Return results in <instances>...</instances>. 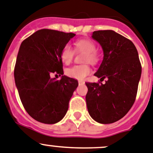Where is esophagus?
Here are the masks:
<instances>
[{"label": "esophagus", "instance_id": "34e87169", "mask_svg": "<svg viewBox=\"0 0 153 153\" xmlns=\"http://www.w3.org/2000/svg\"><path fill=\"white\" fill-rule=\"evenodd\" d=\"M78 85H85V81H78Z\"/></svg>", "mask_w": 153, "mask_h": 153}]
</instances>
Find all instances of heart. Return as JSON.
Wrapping results in <instances>:
<instances>
[{
    "mask_svg": "<svg viewBox=\"0 0 153 153\" xmlns=\"http://www.w3.org/2000/svg\"><path fill=\"white\" fill-rule=\"evenodd\" d=\"M75 51L76 52L85 53L83 61L85 62H90L91 64L96 63L97 62V55L96 53V45L91 40L81 39L75 41ZM74 52L68 45H65L62 48L60 53L61 60L65 65H68L72 62L73 59ZM91 72L90 66L87 64L84 65H74L71 68H67L65 74L70 78L78 80H83Z\"/></svg>",
    "mask_w": 153,
    "mask_h": 153,
    "instance_id": "heart-1",
    "label": "heart"
}]
</instances>
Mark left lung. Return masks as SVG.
Segmentation results:
<instances>
[{
  "label": "left lung",
  "mask_w": 153,
  "mask_h": 153,
  "mask_svg": "<svg viewBox=\"0 0 153 153\" xmlns=\"http://www.w3.org/2000/svg\"><path fill=\"white\" fill-rule=\"evenodd\" d=\"M92 38L100 44L103 59L94 74L105 84L88 83L86 102L91 118L100 124L117 122L131 109L136 99L141 64L131 41L112 30L94 31Z\"/></svg>",
  "instance_id": "8db88e82"
}]
</instances>
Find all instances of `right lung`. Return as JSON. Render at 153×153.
<instances>
[{
    "instance_id": "right-lung-1",
    "label": "right lung",
    "mask_w": 153,
    "mask_h": 153,
    "mask_svg": "<svg viewBox=\"0 0 153 153\" xmlns=\"http://www.w3.org/2000/svg\"><path fill=\"white\" fill-rule=\"evenodd\" d=\"M73 33L41 29L24 40L14 68L19 95L28 115L38 122L55 124L63 118L78 81L63 75L60 53ZM62 75L60 80L51 75Z\"/></svg>"
}]
</instances>
